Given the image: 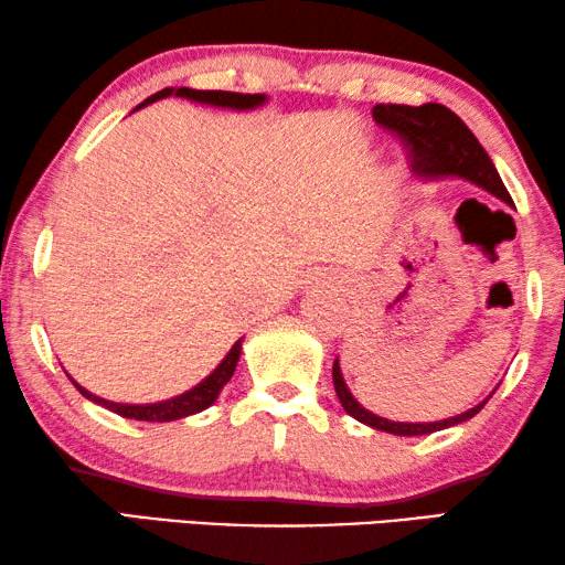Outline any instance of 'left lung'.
<instances>
[{
    "instance_id": "1",
    "label": "left lung",
    "mask_w": 565,
    "mask_h": 565,
    "mask_svg": "<svg viewBox=\"0 0 565 565\" xmlns=\"http://www.w3.org/2000/svg\"><path fill=\"white\" fill-rule=\"evenodd\" d=\"M373 119L383 129H387V132L401 137L405 150H408L411 170L415 178H420L425 182L443 178L468 180L513 207V200L508 195L505 184L501 180V174H498L495 164L491 162V157H488V152L476 140V135L470 132L463 119L452 113V109L436 105V102H428V105L420 107L375 105ZM332 383H335V393L348 415H353L355 420L365 423L375 430L393 433V436H428V433L466 423L473 418L476 413H480V408H483L493 395L491 393L483 403H478L476 408L456 415V418L436 423H397L365 411L363 405L355 401L343 381V373H340L338 358L335 363H332Z\"/></svg>"
}]
</instances>
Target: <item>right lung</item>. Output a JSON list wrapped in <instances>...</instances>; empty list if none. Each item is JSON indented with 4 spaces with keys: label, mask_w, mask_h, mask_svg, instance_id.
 Returning <instances> with one entry per match:
<instances>
[{
    "label": "right lung",
    "mask_w": 565,
    "mask_h": 565,
    "mask_svg": "<svg viewBox=\"0 0 565 565\" xmlns=\"http://www.w3.org/2000/svg\"><path fill=\"white\" fill-rule=\"evenodd\" d=\"M184 97L192 102H200V105H212V107H227V109H255L265 105V95H243V92H222V89H190V87H164L160 92H154L152 97H147L142 105H137V109H142L145 105H152L157 99L164 97ZM239 350H243V338L230 348V353L222 358V363L212 370V373L202 381L200 385L192 387V391L182 393L178 397H170V401L162 403H147V405H127V403H113L105 401V397L92 395L85 391L79 383H74V387L87 397V401L102 405V408L113 411L122 418H135V420H147V423H170V420H180L188 418V415H195L200 411L210 408L212 403L217 401V395L222 387L227 385L230 377L235 373V365L239 360Z\"/></svg>",
    "instance_id": "obj_1"
}]
</instances>
